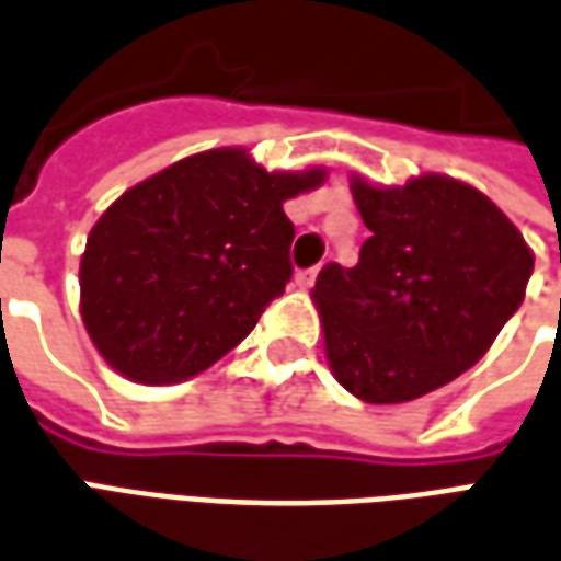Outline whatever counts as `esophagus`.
Returning <instances> with one entry per match:
<instances>
[{"label": "esophagus", "mask_w": 561, "mask_h": 561, "mask_svg": "<svg viewBox=\"0 0 561 561\" xmlns=\"http://www.w3.org/2000/svg\"><path fill=\"white\" fill-rule=\"evenodd\" d=\"M316 276H318V267L297 270V273H294V285H297V288H312Z\"/></svg>", "instance_id": "1"}]
</instances>
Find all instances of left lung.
Listing matches in <instances>:
<instances>
[{
  "instance_id": "left-lung-1",
  "label": "left lung",
  "mask_w": 561,
  "mask_h": 561,
  "mask_svg": "<svg viewBox=\"0 0 561 561\" xmlns=\"http://www.w3.org/2000/svg\"><path fill=\"white\" fill-rule=\"evenodd\" d=\"M369 228L354 267L316 279L333 376L364 402L417 400L481 360L523 304L531 257L493 201L447 176L354 180Z\"/></svg>"
}]
</instances>
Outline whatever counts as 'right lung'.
<instances>
[{
    "instance_id": "add662e5",
    "label": "right lung",
    "mask_w": 561,
    "mask_h": 561,
    "mask_svg": "<svg viewBox=\"0 0 561 561\" xmlns=\"http://www.w3.org/2000/svg\"><path fill=\"white\" fill-rule=\"evenodd\" d=\"M321 180L209 149L128 188L80 261V312L104 360L144 385H173L240 345L294 273L282 204Z\"/></svg>"
}]
</instances>
